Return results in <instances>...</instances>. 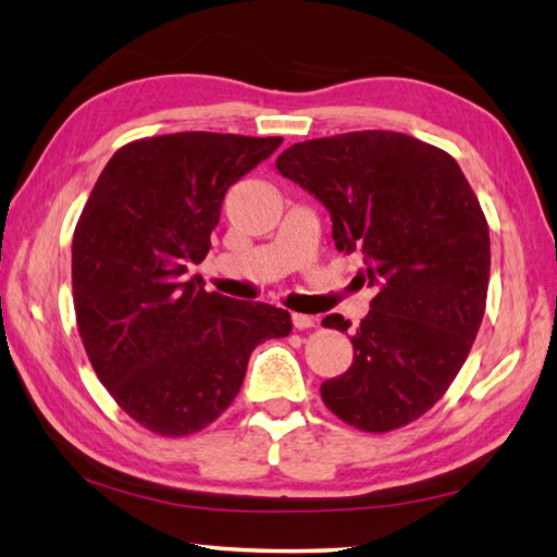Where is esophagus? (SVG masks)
<instances>
[{"label":"esophagus","mask_w":557,"mask_h":557,"mask_svg":"<svg viewBox=\"0 0 557 557\" xmlns=\"http://www.w3.org/2000/svg\"><path fill=\"white\" fill-rule=\"evenodd\" d=\"M292 326L299 329V332H305V329H312L314 326V317H309V314H292Z\"/></svg>","instance_id":"34e87169"}]
</instances>
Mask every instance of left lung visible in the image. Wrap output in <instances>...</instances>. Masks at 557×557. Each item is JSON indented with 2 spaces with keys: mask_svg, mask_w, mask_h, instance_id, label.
Instances as JSON below:
<instances>
[{
  "mask_svg": "<svg viewBox=\"0 0 557 557\" xmlns=\"http://www.w3.org/2000/svg\"><path fill=\"white\" fill-rule=\"evenodd\" d=\"M275 164L326 206L336 248L358 252L375 287L351 332V369L322 383L324 405L363 432L408 425L445 395L484 319L482 206L455 159L403 132L309 139ZM322 326L348 332L351 322L329 314Z\"/></svg>",
  "mask_w": 557,
  "mask_h": 557,
  "instance_id": "left-lung-1",
  "label": "left lung"
}]
</instances>
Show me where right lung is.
<instances>
[{"label": "right lung", "mask_w": 557, "mask_h": 557, "mask_svg": "<svg viewBox=\"0 0 557 557\" xmlns=\"http://www.w3.org/2000/svg\"><path fill=\"white\" fill-rule=\"evenodd\" d=\"M282 137L174 132L102 169L73 233V305L92 369L139 425L184 437L238 395L252 348L292 332L285 309L186 277L211 248L228 188Z\"/></svg>", "instance_id": "add662e5"}]
</instances>
